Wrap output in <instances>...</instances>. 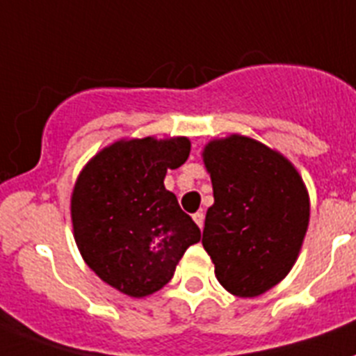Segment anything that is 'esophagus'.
<instances>
[{"mask_svg": "<svg viewBox=\"0 0 356 356\" xmlns=\"http://www.w3.org/2000/svg\"><path fill=\"white\" fill-rule=\"evenodd\" d=\"M193 220H195L199 228H202V226H204V213H202V211H197V213H193Z\"/></svg>", "mask_w": 356, "mask_h": 356, "instance_id": "34e87169", "label": "esophagus"}]
</instances>
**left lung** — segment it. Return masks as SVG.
<instances>
[{
    "mask_svg": "<svg viewBox=\"0 0 356 356\" xmlns=\"http://www.w3.org/2000/svg\"><path fill=\"white\" fill-rule=\"evenodd\" d=\"M213 184L202 246L229 293L257 297L284 279L302 246L309 197L288 159L250 137L204 148Z\"/></svg>",
    "mask_w": 356,
    "mask_h": 356,
    "instance_id": "1",
    "label": "left lung"
}]
</instances>
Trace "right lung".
Masks as SVG:
<instances>
[{
    "instance_id": "add662e5",
    "label": "right lung",
    "mask_w": 356,
    "mask_h": 356,
    "mask_svg": "<svg viewBox=\"0 0 356 356\" xmlns=\"http://www.w3.org/2000/svg\"><path fill=\"white\" fill-rule=\"evenodd\" d=\"M190 155V141L152 137L119 141L95 155L72 193L74 237L106 284L146 297L168 284L201 229L164 188L168 168Z\"/></svg>"
}]
</instances>
